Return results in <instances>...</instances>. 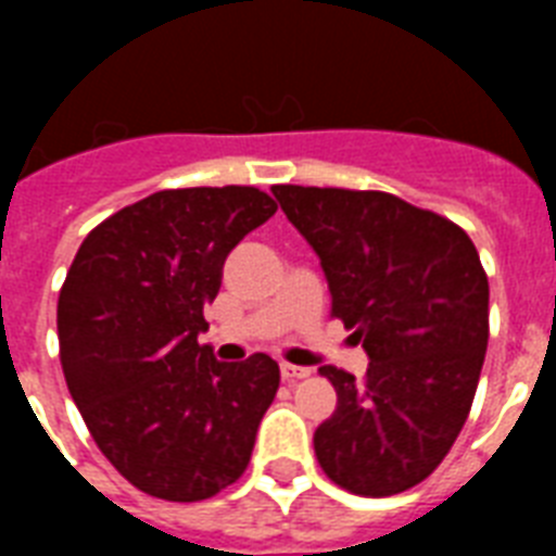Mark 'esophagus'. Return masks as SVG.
Wrapping results in <instances>:
<instances>
[{
    "label": "esophagus",
    "instance_id": "esophagus-1",
    "mask_svg": "<svg viewBox=\"0 0 556 556\" xmlns=\"http://www.w3.org/2000/svg\"><path fill=\"white\" fill-rule=\"evenodd\" d=\"M279 375H282V380H288V383H294V380H303L312 375V369H305V366H294V364H279Z\"/></svg>",
    "mask_w": 556,
    "mask_h": 556
}]
</instances>
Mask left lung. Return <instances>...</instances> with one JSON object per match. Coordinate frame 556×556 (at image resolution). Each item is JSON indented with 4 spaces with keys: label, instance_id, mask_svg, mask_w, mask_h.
<instances>
[{
    "label": "left lung",
    "instance_id": "left-lung-1",
    "mask_svg": "<svg viewBox=\"0 0 556 556\" xmlns=\"http://www.w3.org/2000/svg\"><path fill=\"white\" fill-rule=\"evenodd\" d=\"M320 256L331 317L364 343L369 369L334 366L338 409L314 432L331 482L392 496L447 456L473 404L488 352V277L470 236L392 192L270 187Z\"/></svg>",
    "mask_w": 556,
    "mask_h": 556
}]
</instances>
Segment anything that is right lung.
<instances>
[{
  "label": "right lung",
  "mask_w": 556,
  "mask_h": 556,
  "mask_svg": "<svg viewBox=\"0 0 556 556\" xmlns=\"http://www.w3.org/2000/svg\"><path fill=\"white\" fill-rule=\"evenodd\" d=\"M274 213L256 187L161 190L100 222L74 256L56 303L65 383L138 491L210 500L251 462L277 361L222 364L199 334L227 253Z\"/></svg>",
  "instance_id": "1"
}]
</instances>
